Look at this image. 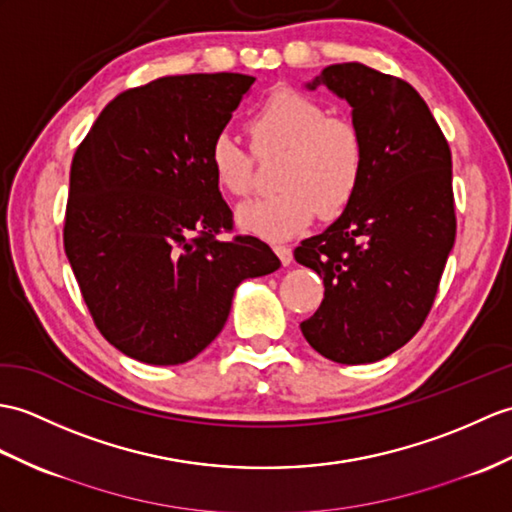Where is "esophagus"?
I'll return each mask as SVG.
<instances>
[{
    "label": "esophagus",
    "instance_id": "1",
    "mask_svg": "<svg viewBox=\"0 0 512 512\" xmlns=\"http://www.w3.org/2000/svg\"><path fill=\"white\" fill-rule=\"evenodd\" d=\"M275 253L279 255V259H281V264H283V266H288L290 261H292V248H290V246H285V244H275Z\"/></svg>",
    "mask_w": 512,
    "mask_h": 512
}]
</instances>
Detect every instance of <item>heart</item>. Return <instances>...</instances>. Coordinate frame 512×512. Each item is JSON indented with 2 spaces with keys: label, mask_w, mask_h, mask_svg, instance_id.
<instances>
[{
  "label": "heart",
  "mask_w": 512,
  "mask_h": 512,
  "mask_svg": "<svg viewBox=\"0 0 512 512\" xmlns=\"http://www.w3.org/2000/svg\"><path fill=\"white\" fill-rule=\"evenodd\" d=\"M257 157L281 152L275 170L279 192L248 202L237 224L264 240H288L318 213L334 220L349 209L366 176V139L351 117L331 115L323 102L294 89H277L246 120ZM231 133L209 144V168L218 187L233 198L251 194L255 157Z\"/></svg>",
  "instance_id": "heart-1"
}]
</instances>
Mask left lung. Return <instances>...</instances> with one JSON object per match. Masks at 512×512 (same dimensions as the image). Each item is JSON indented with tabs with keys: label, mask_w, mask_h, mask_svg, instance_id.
<instances>
[{
	"label": "left lung",
	"mask_w": 512,
	"mask_h": 512,
	"mask_svg": "<svg viewBox=\"0 0 512 512\" xmlns=\"http://www.w3.org/2000/svg\"><path fill=\"white\" fill-rule=\"evenodd\" d=\"M347 100L366 139V176L331 227L294 248L325 296L301 323L305 340L338 364L401 349L430 314L456 240L451 150L412 85L362 63L329 65L310 89Z\"/></svg>",
	"instance_id": "obj_1"
}]
</instances>
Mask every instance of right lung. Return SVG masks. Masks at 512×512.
Returning <instances> with one entry per match:
<instances>
[{
    "mask_svg": "<svg viewBox=\"0 0 512 512\" xmlns=\"http://www.w3.org/2000/svg\"><path fill=\"white\" fill-rule=\"evenodd\" d=\"M253 76H165L104 106L76 148L65 253L100 334L128 358L183 364L216 338L233 292L281 261L233 211L209 168Z\"/></svg>",
    "mask_w": 512,
    "mask_h": 512,
    "instance_id": "1",
    "label": "right lung"
}]
</instances>
